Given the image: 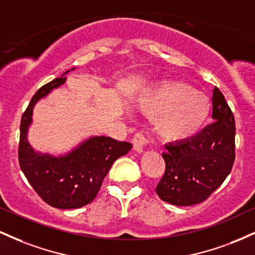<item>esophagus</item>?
I'll return each mask as SVG.
<instances>
[{
  "instance_id": "esophagus-1",
  "label": "esophagus",
  "mask_w": 255,
  "mask_h": 255,
  "mask_svg": "<svg viewBox=\"0 0 255 255\" xmlns=\"http://www.w3.org/2000/svg\"><path fill=\"white\" fill-rule=\"evenodd\" d=\"M131 142H133L134 150L139 152V153H141V152L144 151L145 146L147 145V139H146L141 133H136L135 135L133 136V139H131Z\"/></svg>"
}]
</instances>
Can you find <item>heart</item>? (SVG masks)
Instances as JSON below:
<instances>
[{"mask_svg": "<svg viewBox=\"0 0 255 255\" xmlns=\"http://www.w3.org/2000/svg\"><path fill=\"white\" fill-rule=\"evenodd\" d=\"M135 107L147 118L157 119L158 133L174 141L195 136L210 114L209 98L181 81H166L156 89L141 93Z\"/></svg>", "mask_w": 255, "mask_h": 255, "instance_id": "obj_1", "label": "heart"}]
</instances>
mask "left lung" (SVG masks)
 <instances>
[{"mask_svg": "<svg viewBox=\"0 0 255 255\" xmlns=\"http://www.w3.org/2000/svg\"><path fill=\"white\" fill-rule=\"evenodd\" d=\"M212 121L191 139L165 145V171L156 188L163 201L176 206L203 203L230 174L235 119L217 87L212 93Z\"/></svg>", "mask_w": 255, "mask_h": 255, "instance_id": "1", "label": "left lung"}]
</instances>
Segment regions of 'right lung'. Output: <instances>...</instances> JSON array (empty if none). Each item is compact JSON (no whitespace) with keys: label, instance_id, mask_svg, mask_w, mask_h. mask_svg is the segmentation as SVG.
<instances>
[{"label":"right lung","instance_id":"obj_1","mask_svg":"<svg viewBox=\"0 0 255 255\" xmlns=\"http://www.w3.org/2000/svg\"><path fill=\"white\" fill-rule=\"evenodd\" d=\"M71 71L37 91L20 124V168L28 183L46 204L63 210L79 209L90 204L99 192L113 163L131 148L130 142L118 141L109 136H91L62 156L33 150L27 140V133L34 105L66 83L64 75Z\"/></svg>","mask_w":255,"mask_h":255}]
</instances>
